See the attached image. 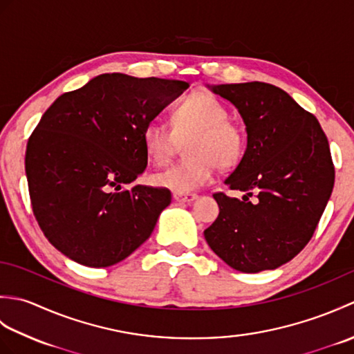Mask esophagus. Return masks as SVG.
<instances>
[{"instance_id": "1", "label": "esophagus", "mask_w": 354, "mask_h": 354, "mask_svg": "<svg viewBox=\"0 0 354 354\" xmlns=\"http://www.w3.org/2000/svg\"><path fill=\"white\" fill-rule=\"evenodd\" d=\"M173 199L178 202H193L198 199L196 193H173Z\"/></svg>"}]
</instances>
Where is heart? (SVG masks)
<instances>
[{
	"mask_svg": "<svg viewBox=\"0 0 354 354\" xmlns=\"http://www.w3.org/2000/svg\"><path fill=\"white\" fill-rule=\"evenodd\" d=\"M170 123L150 118L141 131L142 146L155 164L162 165L185 141L189 158L158 171L155 183L175 193L198 190L212 181L216 165L234 167L246 152L248 137L242 124L230 120V109L208 91L193 93L171 111Z\"/></svg>",
	"mask_w": 354,
	"mask_h": 354,
	"instance_id": "obj_1",
	"label": "heart"
}]
</instances>
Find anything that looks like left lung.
<instances>
[{
	"label": "left lung",
	"instance_id": "obj_1",
	"mask_svg": "<svg viewBox=\"0 0 354 354\" xmlns=\"http://www.w3.org/2000/svg\"><path fill=\"white\" fill-rule=\"evenodd\" d=\"M246 124V152L213 196L219 216L204 231L209 248L232 269L255 274L292 260L309 243L335 184L324 131L281 88L265 82L212 86Z\"/></svg>",
	"mask_w": 354,
	"mask_h": 354
}]
</instances>
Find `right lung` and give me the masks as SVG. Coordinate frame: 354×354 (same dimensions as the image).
<instances>
[{"mask_svg":"<svg viewBox=\"0 0 354 354\" xmlns=\"http://www.w3.org/2000/svg\"><path fill=\"white\" fill-rule=\"evenodd\" d=\"M183 80L100 74L57 97L26 150L30 202L48 242L89 268L124 260L152 234L171 194L133 185L147 165L141 131Z\"/></svg>","mask_w":354,"mask_h":354,"instance_id":"1","label":"right lung"}]
</instances>
